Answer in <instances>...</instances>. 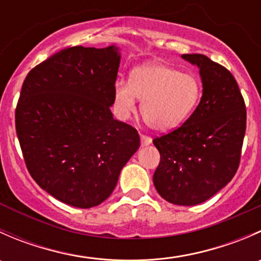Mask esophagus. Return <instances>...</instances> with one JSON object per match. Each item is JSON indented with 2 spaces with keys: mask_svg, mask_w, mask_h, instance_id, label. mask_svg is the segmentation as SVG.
<instances>
[{
  "mask_svg": "<svg viewBox=\"0 0 261 261\" xmlns=\"http://www.w3.org/2000/svg\"><path fill=\"white\" fill-rule=\"evenodd\" d=\"M140 139H141V145L143 146H147L151 144V138L150 136H146V135H140Z\"/></svg>",
  "mask_w": 261,
  "mask_h": 261,
  "instance_id": "34e87169",
  "label": "esophagus"
}]
</instances>
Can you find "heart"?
I'll return each mask as SVG.
<instances>
[{
    "mask_svg": "<svg viewBox=\"0 0 261 261\" xmlns=\"http://www.w3.org/2000/svg\"><path fill=\"white\" fill-rule=\"evenodd\" d=\"M199 83L194 75L164 63L152 62L131 72L130 81L115 84L116 114L126 120L141 99V115L150 128L172 131L191 116L199 99Z\"/></svg>",
    "mask_w": 261,
    "mask_h": 261,
    "instance_id": "heart-1",
    "label": "heart"
}]
</instances>
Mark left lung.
Segmentation results:
<instances>
[{"mask_svg": "<svg viewBox=\"0 0 261 261\" xmlns=\"http://www.w3.org/2000/svg\"><path fill=\"white\" fill-rule=\"evenodd\" d=\"M197 65L202 97L188 120L152 140L160 163L152 177L158 193L173 204L194 206L235 175L246 130V110L233 75L203 54H183Z\"/></svg>", "mask_w": 261, "mask_h": 261, "instance_id": "left-lung-1", "label": "left lung"}]
</instances>
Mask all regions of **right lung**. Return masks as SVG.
Instances as JSON below:
<instances>
[{
  "label": "right lung",
  "mask_w": 261,
  "mask_h": 261,
  "mask_svg": "<svg viewBox=\"0 0 261 261\" xmlns=\"http://www.w3.org/2000/svg\"><path fill=\"white\" fill-rule=\"evenodd\" d=\"M121 51L73 46L29 72L16 109V133L33 179L69 206L91 208L114 192L138 151V131L115 120Z\"/></svg>",
  "instance_id": "obj_1"
}]
</instances>
